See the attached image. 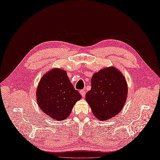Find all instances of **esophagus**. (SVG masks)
I'll return each instance as SVG.
<instances>
[{
    "label": "esophagus",
    "instance_id": "34e87169",
    "mask_svg": "<svg viewBox=\"0 0 160 160\" xmlns=\"http://www.w3.org/2000/svg\"><path fill=\"white\" fill-rule=\"evenodd\" d=\"M79 93L82 95V97H83V98H84L85 95V90H81L79 91Z\"/></svg>",
    "mask_w": 160,
    "mask_h": 160
}]
</instances>
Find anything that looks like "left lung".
Here are the masks:
<instances>
[{
  "label": "left lung",
  "mask_w": 160,
  "mask_h": 160,
  "mask_svg": "<svg viewBox=\"0 0 160 160\" xmlns=\"http://www.w3.org/2000/svg\"><path fill=\"white\" fill-rule=\"evenodd\" d=\"M91 89L85 95L96 118L101 121L113 118L126 102L128 88L123 73L114 67L95 72L91 80Z\"/></svg>",
  "instance_id": "left-lung-1"
}]
</instances>
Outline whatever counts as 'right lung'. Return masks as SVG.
I'll list each match as a JSON object with an SVG mask.
<instances>
[{
	"label": "right lung",
	"instance_id": "right-lung-1",
	"mask_svg": "<svg viewBox=\"0 0 160 160\" xmlns=\"http://www.w3.org/2000/svg\"><path fill=\"white\" fill-rule=\"evenodd\" d=\"M37 102L40 109L52 119L62 121L69 117L81 95L75 89L67 75L60 68L44 74L38 84Z\"/></svg>",
	"mask_w": 160,
	"mask_h": 160
}]
</instances>
